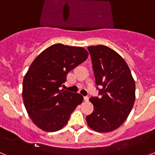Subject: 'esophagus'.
<instances>
[{
    "mask_svg": "<svg viewBox=\"0 0 155 155\" xmlns=\"http://www.w3.org/2000/svg\"><path fill=\"white\" fill-rule=\"evenodd\" d=\"M84 102H87V101H88V97L84 96Z\"/></svg>",
    "mask_w": 155,
    "mask_h": 155,
    "instance_id": "34e87169",
    "label": "esophagus"
}]
</instances>
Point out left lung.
Returning a JSON list of instances; mask_svg holds the SVG:
<instances>
[{
	"label": "left lung",
	"mask_w": 155,
	"mask_h": 155,
	"mask_svg": "<svg viewBox=\"0 0 155 155\" xmlns=\"http://www.w3.org/2000/svg\"><path fill=\"white\" fill-rule=\"evenodd\" d=\"M87 50L99 96L89 99L94 110L86 120L97 132L113 131L124 124L132 110L135 81L126 61L111 48L98 45Z\"/></svg>",
	"instance_id": "8db88e82"
}]
</instances>
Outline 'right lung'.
Returning a JSON list of instances; mask_svg holds the SVG:
<instances>
[{
	"mask_svg": "<svg viewBox=\"0 0 155 155\" xmlns=\"http://www.w3.org/2000/svg\"><path fill=\"white\" fill-rule=\"evenodd\" d=\"M87 55L84 48L57 43L42 51L30 65L23 79V101L30 118L42 130L62 129L83 101L81 94L59 88L67 74Z\"/></svg>",
	"mask_w": 155,
	"mask_h": 155,
	"instance_id": "add662e5",
	"label": "right lung"
}]
</instances>
